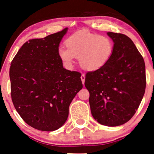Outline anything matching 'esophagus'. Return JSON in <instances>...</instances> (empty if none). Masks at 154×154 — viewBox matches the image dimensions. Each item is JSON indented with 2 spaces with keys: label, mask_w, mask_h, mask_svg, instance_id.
Returning a JSON list of instances; mask_svg holds the SVG:
<instances>
[{
  "label": "esophagus",
  "mask_w": 154,
  "mask_h": 154,
  "mask_svg": "<svg viewBox=\"0 0 154 154\" xmlns=\"http://www.w3.org/2000/svg\"><path fill=\"white\" fill-rule=\"evenodd\" d=\"M81 79L82 83H83V84H84V83H85V74H83V73H82L81 76Z\"/></svg>",
  "instance_id": "esophagus-1"
}]
</instances>
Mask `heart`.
I'll list each match as a JSON object with an SVG mask.
<instances>
[{
  "mask_svg": "<svg viewBox=\"0 0 154 154\" xmlns=\"http://www.w3.org/2000/svg\"><path fill=\"white\" fill-rule=\"evenodd\" d=\"M66 48H58V56L68 68L72 66L75 57L87 71L98 70L111 60L114 50V42L107 35L94 34L87 31H78L65 41Z\"/></svg>",
  "mask_w": 154,
  "mask_h": 154,
  "instance_id": "obj_1",
  "label": "heart"
}]
</instances>
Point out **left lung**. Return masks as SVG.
Instances as JSON below:
<instances>
[{
    "label": "left lung",
    "mask_w": 154,
    "mask_h": 154,
    "mask_svg": "<svg viewBox=\"0 0 154 154\" xmlns=\"http://www.w3.org/2000/svg\"><path fill=\"white\" fill-rule=\"evenodd\" d=\"M107 35L114 42L111 60L102 68L85 75L92 116L103 125L115 127L127 123L137 110L144 94V59L127 35Z\"/></svg>",
    "instance_id": "obj_1"
}]
</instances>
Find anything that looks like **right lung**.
Segmentation results:
<instances>
[{"instance_id":"add662e5","label":"right lung","mask_w":154,"mask_h":154,"mask_svg":"<svg viewBox=\"0 0 154 154\" xmlns=\"http://www.w3.org/2000/svg\"><path fill=\"white\" fill-rule=\"evenodd\" d=\"M68 28L22 46L10 69L14 108L29 125L54 131L64 125L73 99L83 88L81 74L66 70L58 48Z\"/></svg>"}]
</instances>
